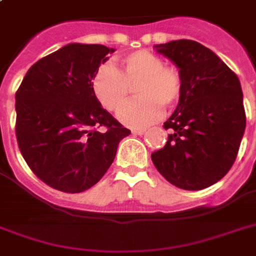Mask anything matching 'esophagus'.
Returning <instances> with one entry per match:
<instances>
[{
  "mask_svg": "<svg viewBox=\"0 0 256 256\" xmlns=\"http://www.w3.org/2000/svg\"><path fill=\"white\" fill-rule=\"evenodd\" d=\"M132 132L136 134V136H144V132H146V128H134Z\"/></svg>",
  "mask_w": 256,
  "mask_h": 256,
  "instance_id": "esophagus-1",
  "label": "esophagus"
}]
</instances>
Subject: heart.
Returning <instances> with one entry per match:
<instances>
[{
  "instance_id": "b5f03b06",
  "label": "heart",
  "mask_w": 256,
  "mask_h": 256,
  "mask_svg": "<svg viewBox=\"0 0 256 256\" xmlns=\"http://www.w3.org/2000/svg\"><path fill=\"white\" fill-rule=\"evenodd\" d=\"M138 100L120 112V120L130 128H144L162 116V106L170 108L179 100L182 81L174 68L164 66L162 58L148 50L132 53L120 61V72L106 62L92 77V92L108 112H118L128 100L132 86Z\"/></svg>"
}]
</instances>
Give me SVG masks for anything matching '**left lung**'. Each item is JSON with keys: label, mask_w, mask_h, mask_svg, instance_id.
I'll return each instance as SVG.
<instances>
[{"label": "left lung", "mask_w": 256, "mask_h": 256, "mask_svg": "<svg viewBox=\"0 0 256 256\" xmlns=\"http://www.w3.org/2000/svg\"><path fill=\"white\" fill-rule=\"evenodd\" d=\"M179 70L182 88L164 148L152 154L156 170L183 190H202L234 164L246 128L236 74L206 46L191 40L154 45Z\"/></svg>", "instance_id": "8db88e82"}]
</instances>
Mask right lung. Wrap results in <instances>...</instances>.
I'll use <instances>...</instances> for the list:
<instances>
[{
	"label": "right lung",
	"mask_w": 256,
	"mask_h": 256,
	"mask_svg": "<svg viewBox=\"0 0 256 256\" xmlns=\"http://www.w3.org/2000/svg\"><path fill=\"white\" fill-rule=\"evenodd\" d=\"M114 52L104 45H65L36 62L16 92L18 148L53 188L74 194L94 186L130 134L92 92L96 69ZM100 126L105 130L96 132Z\"/></svg>",
	"instance_id": "right-lung-1"
}]
</instances>
